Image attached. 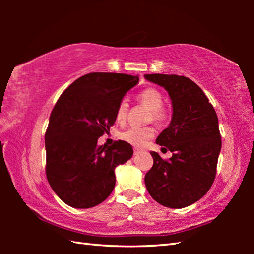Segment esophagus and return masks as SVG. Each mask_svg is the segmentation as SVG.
<instances>
[{
    "mask_svg": "<svg viewBox=\"0 0 254 254\" xmlns=\"http://www.w3.org/2000/svg\"><path fill=\"white\" fill-rule=\"evenodd\" d=\"M133 151H134V154L136 156V154H139V153H141L143 151L142 149H139V148H134V150H133Z\"/></svg>",
    "mask_w": 254,
    "mask_h": 254,
    "instance_id": "esophagus-1",
    "label": "esophagus"
}]
</instances>
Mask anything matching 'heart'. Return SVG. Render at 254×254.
<instances>
[{
    "label": "heart",
    "mask_w": 254,
    "mask_h": 254,
    "mask_svg": "<svg viewBox=\"0 0 254 254\" xmlns=\"http://www.w3.org/2000/svg\"><path fill=\"white\" fill-rule=\"evenodd\" d=\"M139 100L144 106H147L149 110H151L152 119L157 122H161L166 119V112L162 109L163 97L154 88H147L141 92L137 95ZM128 110V104L126 101L119 103L117 107V121L123 122L127 119ZM154 135V128L152 127H132L127 130L122 132L121 137L126 142L132 144L133 147H143V145L151 140Z\"/></svg>",
    "instance_id": "obj_1"
}]
</instances>
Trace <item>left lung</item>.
<instances>
[{
    "label": "left lung",
    "mask_w": 254,
    "mask_h": 254,
    "mask_svg": "<svg viewBox=\"0 0 254 254\" xmlns=\"http://www.w3.org/2000/svg\"><path fill=\"white\" fill-rule=\"evenodd\" d=\"M144 78L165 88L173 105L169 126L156 140L173 157L166 161L150 152L153 166L144 177L145 186L157 203L187 207L208 191L215 179L222 148L216 112L199 86L187 77L150 74Z\"/></svg>",
    "instance_id": "left-lung-1"
}]
</instances>
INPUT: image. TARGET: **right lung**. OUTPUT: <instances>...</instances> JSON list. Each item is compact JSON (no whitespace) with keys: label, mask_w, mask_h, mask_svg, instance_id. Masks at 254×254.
I'll list each match as a JSON object with an SVG mask.
<instances>
[{"label":"right lung","mask_w":254,"mask_h":254,"mask_svg":"<svg viewBox=\"0 0 254 254\" xmlns=\"http://www.w3.org/2000/svg\"><path fill=\"white\" fill-rule=\"evenodd\" d=\"M139 77L91 72L76 79L51 111L45 135L46 175L60 199L74 208L104 201L115 186L118 166L133 156L126 141L97 145L117 120V107Z\"/></svg>","instance_id":"1"}]
</instances>
